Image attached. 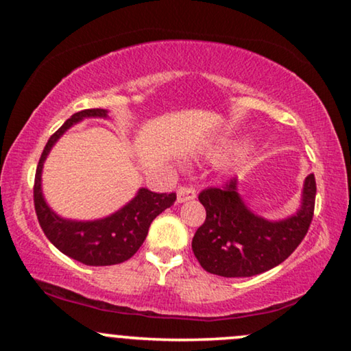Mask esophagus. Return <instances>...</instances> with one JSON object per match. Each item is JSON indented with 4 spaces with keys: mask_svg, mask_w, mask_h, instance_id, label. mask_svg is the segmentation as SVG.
<instances>
[{
    "mask_svg": "<svg viewBox=\"0 0 351 351\" xmlns=\"http://www.w3.org/2000/svg\"><path fill=\"white\" fill-rule=\"evenodd\" d=\"M196 198V191L191 189V186H179L177 189V203H186V201H191Z\"/></svg>",
    "mask_w": 351,
    "mask_h": 351,
    "instance_id": "obj_1",
    "label": "esophagus"
}]
</instances>
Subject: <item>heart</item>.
<instances>
[{
	"label": "heart",
	"mask_w": 351,
	"mask_h": 351,
	"mask_svg": "<svg viewBox=\"0 0 351 351\" xmlns=\"http://www.w3.org/2000/svg\"><path fill=\"white\" fill-rule=\"evenodd\" d=\"M239 147H241V143L237 141H223V142L217 143V145L213 148V155L214 156H225V155H228V153L238 150Z\"/></svg>",
	"instance_id": "1"
}]
</instances>
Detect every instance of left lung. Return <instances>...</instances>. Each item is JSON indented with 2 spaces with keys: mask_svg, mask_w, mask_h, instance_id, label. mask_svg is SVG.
Returning a JSON list of instances; mask_svg holds the SVG:
<instances>
[{
  "mask_svg": "<svg viewBox=\"0 0 351 351\" xmlns=\"http://www.w3.org/2000/svg\"><path fill=\"white\" fill-rule=\"evenodd\" d=\"M315 176L308 174L295 214L267 220L254 214L238 193V180L223 189H206L198 199L206 220L196 230L191 249L206 271L223 278H247L285 262L305 238L313 219Z\"/></svg>",
  "mask_w": 351,
  "mask_h": 351,
  "instance_id": "1",
  "label": "left lung"
}]
</instances>
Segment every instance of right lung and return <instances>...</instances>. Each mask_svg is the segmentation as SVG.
<instances>
[{
	"mask_svg": "<svg viewBox=\"0 0 351 351\" xmlns=\"http://www.w3.org/2000/svg\"><path fill=\"white\" fill-rule=\"evenodd\" d=\"M104 108H90L78 112L62 124L59 131L52 134L41 153L36 167L33 199L35 210L43 232L47 239L75 261L84 265L105 267L117 265L131 258L145 241L150 223L162 210L171 208L176 201V193H155L148 189H138L137 195L126 206L97 220H71L57 215L46 203L41 189L43 165L51 148L64 136L66 129L83 121L84 118H107Z\"/></svg>",
	"mask_w": 351,
	"mask_h": 351,
	"instance_id": "right-lung-1",
	"label": "right lung"
}]
</instances>
